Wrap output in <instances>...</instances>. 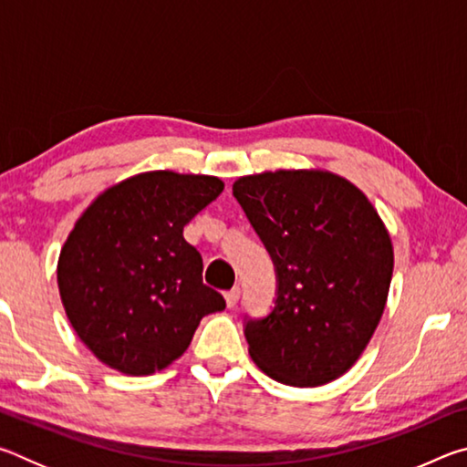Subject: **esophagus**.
Instances as JSON below:
<instances>
[{
  "instance_id": "obj_1",
  "label": "esophagus",
  "mask_w": 467,
  "mask_h": 467,
  "mask_svg": "<svg viewBox=\"0 0 467 467\" xmlns=\"http://www.w3.org/2000/svg\"><path fill=\"white\" fill-rule=\"evenodd\" d=\"M224 298H226L228 309H233V306H236V303H239V298H241V288L236 286V288H233V290L224 292Z\"/></svg>"
}]
</instances>
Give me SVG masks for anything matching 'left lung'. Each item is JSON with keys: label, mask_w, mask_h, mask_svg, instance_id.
<instances>
[{"label": "left lung", "mask_w": 467, "mask_h": 467, "mask_svg": "<svg viewBox=\"0 0 467 467\" xmlns=\"http://www.w3.org/2000/svg\"><path fill=\"white\" fill-rule=\"evenodd\" d=\"M233 195L275 267L274 309L244 321L274 381L317 387L344 375L381 321L393 274L389 233L367 195L327 171L234 181Z\"/></svg>", "instance_id": "1"}]
</instances>
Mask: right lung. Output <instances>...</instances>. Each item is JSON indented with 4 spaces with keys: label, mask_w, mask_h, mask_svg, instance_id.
<instances>
[{
    "label": "right lung",
    "mask_w": 467,
    "mask_h": 467,
    "mask_svg": "<svg viewBox=\"0 0 467 467\" xmlns=\"http://www.w3.org/2000/svg\"><path fill=\"white\" fill-rule=\"evenodd\" d=\"M223 189L218 177L141 172L78 218L59 255V295L78 337L107 367L136 377L162 370L187 350L202 317L226 306L183 239Z\"/></svg>",
    "instance_id": "right-lung-1"
}]
</instances>
